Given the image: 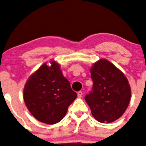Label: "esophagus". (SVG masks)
Returning a JSON list of instances; mask_svg holds the SVG:
<instances>
[{"instance_id":"1","label":"esophagus","mask_w":146,"mask_h":146,"mask_svg":"<svg viewBox=\"0 0 146 146\" xmlns=\"http://www.w3.org/2000/svg\"><path fill=\"white\" fill-rule=\"evenodd\" d=\"M82 91H79L78 92V97L79 98H82Z\"/></svg>"}]
</instances>
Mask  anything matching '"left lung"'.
<instances>
[{"mask_svg":"<svg viewBox=\"0 0 146 146\" xmlns=\"http://www.w3.org/2000/svg\"><path fill=\"white\" fill-rule=\"evenodd\" d=\"M90 73L93 86L85 100L92 116L101 123L114 121L121 117L130 102L129 81L120 70L106 59L94 64Z\"/></svg>","mask_w":146,"mask_h":146,"instance_id":"1","label":"left lung"}]
</instances>
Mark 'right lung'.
Listing matches in <instances>:
<instances>
[{"label":"right lung","instance_id":"right-lung-1","mask_svg":"<svg viewBox=\"0 0 146 146\" xmlns=\"http://www.w3.org/2000/svg\"><path fill=\"white\" fill-rule=\"evenodd\" d=\"M51 64L42 65L29 77L23 98L35 118L43 123L54 124L64 118L77 94L63 76L58 64L51 61Z\"/></svg>","mask_w":146,"mask_h":146}]
</instances>
